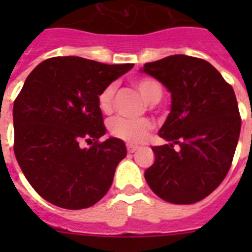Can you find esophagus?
I'll return each instance as SVG.
<instances>
[{
	"mask_svg": "<svg viewBox=\"0 0 252 252\" xmlns=\"http://www.w3.org/2000/svg\"><path fill=\"white\" fill-rule=\"evenodd\" d=\"M126 149H128V152H129V153H134V152H136V150L138 149L137 146L136 145H126Z\"/></svg>",
	"mask_w": 252,
	"mask_h": 252,
	"instance_id": "esophagus-1",
	"label": "esophagus"
}]
</instances>
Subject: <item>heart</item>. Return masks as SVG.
I'll list each match as a JSON object with an SVG mask.
<instances>
[{
	"instance_id": "1",
	"label": "heart",
	"mask_w": 252,
	"mask_h": 252,
	"mask_svg": "<svg viewBox=\"0 0 252 252\" xmlns=\"http://www.w3.org/2000/svg\"><path fill=\"white\" fill-rule=\"evenodd\" d=\"M134 86L137 87V90L140 91V94L146 102L154 103L161 99L162 87L153 78H149V77L138 78L134 81ZM115 91H116L115 85H108L99 94L98 104L103 112H110L112 108ZM152 128H153V124L148 119L115 118L110 123L111 133L129 144H140L144 141Z\"/></svg>"
}]
</instances>
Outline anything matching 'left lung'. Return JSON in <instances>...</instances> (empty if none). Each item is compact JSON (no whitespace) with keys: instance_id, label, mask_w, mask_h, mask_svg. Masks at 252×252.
Here are the masks:
<instances>
[{"instance_id":"1","label":"left lung","mask_w":252,"mask_h":252,"mask_svg":"<svg viewBox=\"0 0 252 252\" xmlns=\"http://www.w3.org/2000/svg\"><path fill=\"white\" fill-rule=\"evenodd\" d=\"M140 72L171 94L170 114L158 132L167 144L152 148L156 159L146 182L168 203H197L221 184L234 157L241 132L234 90L213 65L186 55L148 63Z\"/></svg>"}]
</instances>
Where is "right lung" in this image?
<instances>
[{
  "instance_id": "right-lung-1",
  "label": "right lung",
  "mask_w": 252,
  "mask_h": 252,
  "mask_svg": "<svg viewBox=\"0 0 252 252\" xmlns=\"http://www.w3.org/2000/svg\"><path fill=\"white\" fill-rule=\"evenodd\" d=\"M133 64L52 57L26 78L14 102V153L39 195L65 209H84L106 195L126 144L106 134L98 96ZM89 142L90 148L80 145Z\"/></svg>"
}]
</instances>
